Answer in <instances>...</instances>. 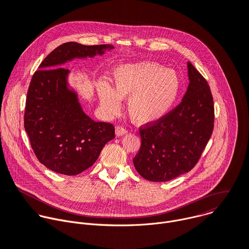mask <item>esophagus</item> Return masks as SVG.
I'll use <instances>...</instances> for the list:
<instances>
[{
  "label": "esophagus",
  "mask_w": 249,
  "mask_h": 249,
  "mask_svg": "<svg viewBox=\"0 0 249 249\" xmlns=\"http://www.w3.org/2000/svg\"><path fill=\"white\" fill-rule=\"evenodd\" d=\"M128 131L126 130V128H124L123 126H117L116 128H115V133H116V136H123V135H125L126 133H127Z\"/></svg>",
  "instance_id": "obj_1"
}]
</instances>
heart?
Returning <instances> with one entry per match:
<instances>
[{
    "mask_svg": "<svg viewBox=\"0 0 249 249\" xmlns=\"http://www.w3.org/2000/svg\"><path fill=\"white\" fill-rule=\"evenodd\" d=\"M113 89L100 83L97 93L102 108L116 114L120 98H128L127 111L138 125H150L162 119L171 109L180 90V82L172 70L142 62L117 67L112 73Z\"/></svg>",
    "mask_w": 249,
    "mask_h": 249,
    "instance_id": "b5f03b06",
    "label": "heart"
}]
</instances>
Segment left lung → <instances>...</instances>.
Listing matches in <instances>:
<instances>
[{
  "instance_id": "1",
  "label": "left lung",
  "mask_w": 249,
  "mask_h": 249,
  "mask_svg": "<svg viewBox=\"0 0 249 249\" xmlns=\"http://www.w3.org/2000/svg\"><path fill=\"white\" fill-rule=\"evenodd\" d=\"M189 85L182 101L160 121L140 127L141 148L133 159L141 176L163 182L190 171L214 129V101L204 77L188 62Z\"/></svg>"
}]
</instances>
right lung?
<instances>
[{"label": "right lung", "mask_w": 249, "mask_h": 249, "mask_svg": "<svg viewBox=\"0 0 249 249\" xmlns=\"http://www.w3.org/2000/svg\"><path fill=\"white\" fill-rule=\"evenodd\" d=\"M113 48L111 44L67 42L55 48L33 74L24 129L35 156L47 168L77 175L91 166L105 144L115 138L111 123L95 122L83 111L77 93L68 89L69 70L61 67L75 58L102 55Z\"/></svg>", "instance_id": "add662e5"}]
</instances>
